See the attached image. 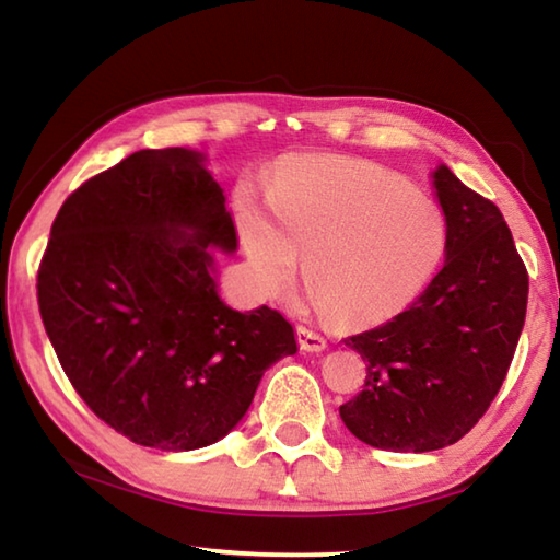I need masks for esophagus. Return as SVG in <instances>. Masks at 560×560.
<instances>
[{"instance_id": "34e87169", "label": "esophagus", "mask_w": 560, "mask_h": 560, "mask_svg": "<svg viewBox=\"0 0 560 560\" xmlns=\"http://www.w3.org/2000/svg\"><path fill=\"white\" fill-rule=\"evenodd\" d=\"M296 340L301 350H311V353H318V350L326 348V338L318 330H311L306 326H296Z\"/></svg>"}]
</instances>
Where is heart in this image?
<instances>
[{
  "label": "heart",
  "instance_id": "heart-1",
  "mask_svg": "<svg viewBox=\"0 0 560 560\" xmlns=\"http://www.w3.org/2000/svg\"><path fill=\"white\" fill-rule=\"evenodd\" d=\"M271 217L240 207L254 279L287 291L303 254V279L330 318L375 324L402 311L442 261L447 220L400 175L346 158H301L271 185Z\"/></svg>",
  "mask_w": 560,
  "mask_h": 560
}]
</instances>
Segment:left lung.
<instances>
[{
	"mask_svg": "<svg viewBox=\"0 0 560 560\" xmlns=\"http://www.w3.org/2000/svg\"><path fill=\"white\" fill-rule=\"evenodd\" d=\"M447 261L412 306L350 336L363 393L340 405L360 442L432 452L462 440L494 402L526 318L528 271L499 207L447 165L434 173Z\"/></svg>",
	"mask_w": 560,
	"mask_h": 560,
	"instance_id": "1",
	"label": "left lung"
}]
</instances>
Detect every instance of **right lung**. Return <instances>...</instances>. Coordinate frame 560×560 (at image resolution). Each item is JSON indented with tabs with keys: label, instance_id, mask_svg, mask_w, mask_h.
I'll return each mask as SVG.
<instances>
[{
	"label": "right lung",
	"instance_id": "1",
	"mask_svg": "<svg viewBox=\"0 0 560 560\" xmlns=\"http://www.w3.org/2000/svg\"><path fill=\"white\" fill-rule=\"evenodd\" d=\"M210 244L234 252L236 230L185 148L138 150L93 175L51 224L36 273L46 336L81 400L143 447L222 440L264 371L296 353L277 308L240 314L220 299Z\"/></svg>",
	"mask_w": 560,
	"mask_h": 560
}]
</instances>
